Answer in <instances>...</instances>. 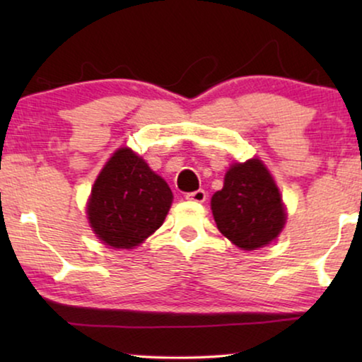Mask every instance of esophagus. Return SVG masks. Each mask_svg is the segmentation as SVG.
<instances>
[{"label":"esophagus","mask_w":362,"mask_h":362,"mask_svg":"<svg viewBox=\"0 0 362 362\" xmlns=\"http://www.w3.org/2000/svg\"><path fill=\"white\" fill-rule=\"evenodd\" d=\"M206 197H207V194L204 189H197L194 192H187L186 194V199L192 201V202H204Z\"/></svg>","instance_id":"1"}]
</instances>
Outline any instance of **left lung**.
Here are the masks:
<instances>
[{
  "instance_id": "8db88e82",
  "label": "left lung",
  "mask_w": 362,
  "mask_h": 362,
  "mask_svg": "<svg viewBox=\"0 0 362 362\" xmlns=\"http://www.w3.org/2000/svg\"><path fill=\"white\" fill-rule=\"evenodd\" d=\"M211 209L217 229L244 250L270 244L286 219L279 187L260 160L235 163L212 196Z\"/></svg>"
}]
</instances>
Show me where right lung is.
Here are the masks:
<instances>
[{
	"instance_id": "add662e5",
	"label": "right lung",
	"mask_w": 362,
	"mask_h": 362,
	"mask_svg": "<svg viewBox=\"0 0 362 362\" xmlns=\"http://www.w3.org/2000/svg\"><path fill=\"white\" fill-rule=\"evenodd\" d=\"M171 201L166 181L130 148H120L98 175L87 214L100 240L132 249L163 224Z\"/></svg>"
}]
</instances>
